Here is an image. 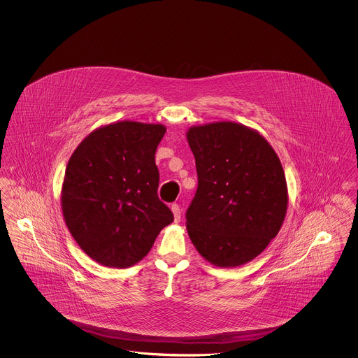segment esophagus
Segmentation results:
<instances>
[{"instance_id":"34e87169","label":"esophagus","mask_w":358,"mask_h":358,"mask_svg":"<svg viewBox=\"0 0 358 358\" xmlns=\"http://www.w3.org/2000/svg\"><path fill=\"white\" fill-rule=\"evenodd\" d=\"M171 212H173V215H174V222H180V220H181V208H180V205H171Z\"/></svg>"}]
</instances>
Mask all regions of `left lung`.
<instances>
[{"instance_id":"left-lung-1","label":"left lung","mask_w":358,"mask_h":358,"mask_svg":"<svg viewBox=\"0 0 358 358\" xmlns=\"http://www.w3.org/2000/svg\"><path fill=\"white\" fill-rule=\"evenodd\" d=\"M199 187L187 210L189 238L217 267H238L264 251L286 216L279 157L257 131L235 122L187 130Z\"/></svg>"}]
</instances>
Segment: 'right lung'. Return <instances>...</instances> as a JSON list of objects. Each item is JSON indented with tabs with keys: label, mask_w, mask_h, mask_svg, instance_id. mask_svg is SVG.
<instances>
[{
	"label": "right lung",
	"mask_w": 358,
	"mask_h": 358,
	"mask_svg": "<svg viewBox=\"0 0 358 358\" xmlns=\"http://www.w3.org/2000/svg\"><path fill=\"white\" fill-rule=\"evenodd\" d=\"M165 133L164 124L110 123L85 136L69 158L63 216L79 247L103 266L136 264L174 219L157 193L154 155Z\"/></svg>",
	"instance_id": "obj_1"
}]
</instances>
